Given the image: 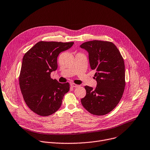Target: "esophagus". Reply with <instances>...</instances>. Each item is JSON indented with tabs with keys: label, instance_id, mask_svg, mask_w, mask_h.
Masks as SVG:
<instances>
[{
	"label": "esophagus",
	"instance_id": "34e87169",
	"mask_svg": "<svg viewBox=\"0 0 150 150\" xmlns=\"http://www.w3.org/2000/svg\"><path fill=\"white\" fill-rule=\"evenodd\" d=\"M71 86H72L73 88H77V87H79V85H76V84H74V83H71Z\"/></svg>",
	"mask_w": 150,
	"mask_h": 150
}]
</instances>
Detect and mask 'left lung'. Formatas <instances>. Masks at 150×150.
<instances>
[{
	"mask_svg": "<svg viewBox=\"0 0 150 150\" xmlns=\"http://www.w3.org/2000/svg\"><path fill=\"white\" fill-rule=\"evenodd\" d=\"M80 47L89 54L91 69L96 71V87L85 86L86 95L81 103L90 113L105 115L119 103L125 87V67L123 57L112 42L89 41Z\"/></svg>",
	"mask_w": 150,
	"mask_h": 150,
	"instance_id": "left-lung-1",
	"label": "left lung"
}]
</instances>
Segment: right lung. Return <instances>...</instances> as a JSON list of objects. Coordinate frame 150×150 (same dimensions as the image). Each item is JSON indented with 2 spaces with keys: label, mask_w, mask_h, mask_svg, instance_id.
I'll return each instance as SVG.
<instances>
[{
  "label": "right lung",
  "mask_w": 150,
  "mask_h": 150,
  "mask_svg": "<svg viewBox=\"0 0 150 150\" xmlns=\"http://www.w3.org/2000/svg\"><path fill=\"white\" fill-rule=\"evenodd\" d=\"M73 44L39 42L23 57L20 87L27 106L39 115L47 116L55 112L62 104L64 95L70 90L69 83H59L51 78V73L57 69L59 54Z\"/></svg>",
  "instance_id": "add662e5"
}]
</instances>
